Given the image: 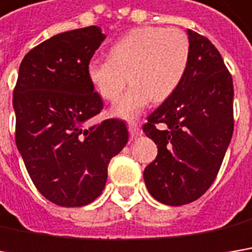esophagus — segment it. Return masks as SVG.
<instances>
[{
    "mask_svg": "<svg viewBox=\"0 0 252 252\" xmlns=\"http://www.w3.org/2000/svg\"><path fill=\"white\" fill-rule=\"evenodd\" d=\"M128 131H129L131 138H137V137H140L141 134H142V131H141L140 126H137V124H134V123L128 124Z\"/></svg>",
    "mask_w": 252,
    "mask_h": 252,
    "instance_id": "esophagus-1",
    "label": "esophagus"
}]
</instances>
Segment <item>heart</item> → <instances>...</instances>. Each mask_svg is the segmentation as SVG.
Returning <instances> with one entry per match:
<instances>
[{"label": "heart", "instance_id": "1", "mask_svg": "<svg viewBox=\"0 0 252 252\" xmlns=\"http://www.w3.org/2000/svg\"><path fill=\"white\" fill-rule=\"evenodd\" d=\"M189 61V41L177 28L140 27L118 38L108 58L91 60L88 81L102 99L114 102L132 85L111 110V115L134 120L151 102L170 98L184 80Z\"/></svg>", "mask_w": 252, "mask_h": 252}]
</instances>
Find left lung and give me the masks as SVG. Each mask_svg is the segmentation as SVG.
Masks as SVG:
<instances>
[{"label": "left lung", "instance_id": "1", "mask_svg": "<svg viewBox=\"0 0 252 252\" xmlns=\"http://www.w3.org/2000/svg\"><path fill=\"white\" fill-rule=\"evenodd\" d=\"M187 34L184 80L142 126L158 148L144 181L167 205L189 204L211 187L234 131V87L222 57L208 38L191 30Z\"/></svg>", "mask_w": 252, "mask_h": 252}]
</instances>
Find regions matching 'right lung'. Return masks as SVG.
<instances>
[{
    "label": "right lung",
    "instance_id": "obj_1",
    "mask_svg": "<svg viewBox=\"0 0 252 252\" xmlns=\"http://www.w3.org/2000/svg\"><path fill=\"white\" fill-rule=\"evenodd\" d=\"M104 39L91 25L41 42L24 57L14 88L17 148L38 191L61 207L99 197L110 159L128 142L121 120L88 126L104 107L87 75Z\"/></svg>",
    "mask_w": 252,
    "mask_h": 252
}]
</instances>
